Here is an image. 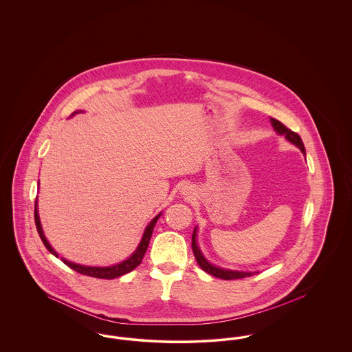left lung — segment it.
I'll use <instances>...</instances> for the list:
<instances>
[{"mask_svg":"<svg viewBox=\"0 0 352 352\" xmlns=\"http://www.w3.org/2000/svg\"><path fill=\"white\" fill-rule=\"evenodd\" d=\"M270 122L274 128V131L278 134H284L287 141L293 142L294 145H297L302 153L305 154V146H303V142H302L301 137L298 135V133L293 132L292 129L286 128L284 124L276 118H270ZM192 252H194V256L197 258V263L198 265L201 267L204 272H207L208 274L214 276V277H218L221 280H239V278H244V277H248L252 276V273L250 272H236V270H227V269L218 268V267H214L211 265L201 254V252L199 251L198 245H197V230H194V234H192Z\"/></svg>","mask_w":352,"mask_h":352,"instance_id":"8db88e82","label":"left lung"}]
</instances>
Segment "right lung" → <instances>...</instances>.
<instances>
[{"instance_id": "1", "label": "right lung", "mask_w": 352, "mask_h": 352, "mask_svg": "<svg viewBox=\"0 0 352 352\" xmlns=\"http://www.w3.org/2000/svg\"><path fill=\"white\" fill-rule=\"evenodd\" d=\"M160 217H161V214H158V215H157L155 218L153 219L151 223H149V226L146 227V230H145V232H144L142 240H141V243H140L138 248L135 250V252H134L133 254H132L129 258H126L125 261H122V263L118 264V265L100 268V267H84V265H79V264H75V263L67 261V260H65V258H62V261H63V263H65L67 267H69V268L74 269L75 272H78V273H80V274L89 276V277L104 278V280H112V278H116V277H120V276H122V274H126V273L132 272L134 268H137V267L141 264V261H142V258H144V256H145V252H146V250H148L149 241H151V234H153V228H154V226H155V223H157V220H158ZM34 219H35L36 231H38V234H39L41 240L43 241L45 247H46V248H47V250H49V251H50L51 253L54 254V256H56V257H58L56 252L54 251V250L51 248V245L49 244V241L46 240L45 234H43V231H42V227H41V221H39V215H38V210H36V201H35V211H34Z\"/></svg>"}]
</instances>
